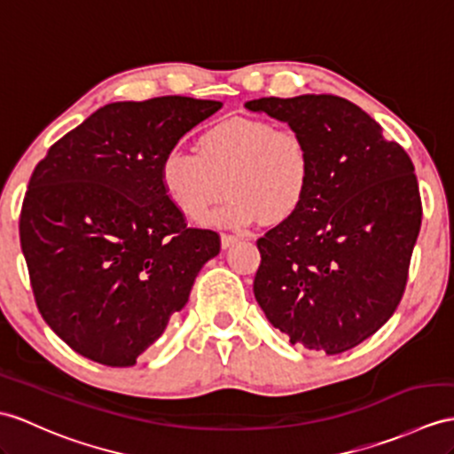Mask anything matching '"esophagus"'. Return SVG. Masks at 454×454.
I'll return each mask as SVG.
<instances>
[{
    "label": "esophagus",
    "mask_w": 454,
    "mask_h": 454,
    "mask_svg": "<svg viewBox=\"0 0 454 454\" xmlns=\"http://www.w3.org/2000/svg\"><path fill=\"white\" fill-rule=\"evenodd\" d=\"M235 242H239V237L237 235H229V233H223L221 235V248H231L235 245Z\"/></svg>",
    "instance_id": "34e87169"
}]
</instances>
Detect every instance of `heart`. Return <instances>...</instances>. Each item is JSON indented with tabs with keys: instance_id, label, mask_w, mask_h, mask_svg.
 Instances as JSON below:
<instances>
[{
	"instance_id": "obj_1",
	"label": "heart",
	"mask_w": 454,
	"mask_h": 454,
	"mask_svg": "<svg viewBox=\"0 0 454 454\" xmlns=\"http://www.w3.org/2000/svg\"><path fill=\"white\" fill-rule=\"evenodd\" d=\"M160 173L169 200L194 221L229 189V200L209 223L240 229L262 217L283 223L296 215L312 184V158L298 130L278 129L268 119L231 117L207 127L198 150H169Z\"/></svg>"
}]
</instances>
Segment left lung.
I'll use <instances>...</instances> for the list:
<instances>
[{
	"mask_svg": "<svg viewBox=\"0 0 454 454\" xmlns=\"http://www.w3.org/2000/svg\"><path fill=\"white\" fill-rule=\"evenodd\" d=\"M304 137L312 184L298 214L258 239L254 296L293 345L339 355L399 306L422 225L412 160L345 98L304 94L245 104Z\"/></svg>",
	"mask_w": 454,
	"mask_h": 454,
	"instance_id": "left-lung-1",
	"label": "left lung"
}]
</instances>
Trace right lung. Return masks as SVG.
<instances>
[{
	"label": "right lung",
	"instance_id": "obj_1",
	"mask_svg": "<svg viewBox=\"0 0 454 454\" xmlns=\"http://www.w3.org/2000/svg\"><path fill=\"white\" fill-rule=\"evenodd\" d=\"M221 106L186 96L107 104L32 173L19 219L32 293L43 322L84 358L135 366L219 254V235L186 225L160 169Z\"/></svg>",
	"mask_w": 454,
	"mask_h": 454
}]
</instances>
